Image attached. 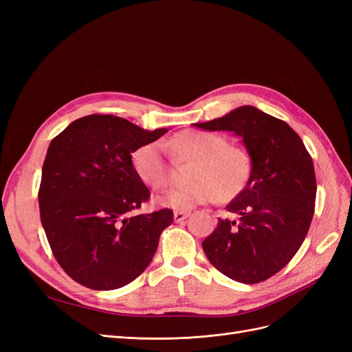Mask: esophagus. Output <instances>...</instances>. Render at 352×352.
I'll list each match as a JSON object with an SVG mask.
<instances>
[{
	"instance_id": "obj_1",
	"label": "esophagus",
	"mask_w": 352,
	"mask_h": 352,
	"mask_svg": "<svg viewBox=\"0 0 352 352\" xmlns=\"http://www.w3.org/2000/svg\"><path fill=\"white\" fill-rule=\"evenodd\" d=\"M189 214H190L189 211H180V210H177V211H175L173 219H175V221H182V220H185Z\"/></svg>"
}]
</instances>
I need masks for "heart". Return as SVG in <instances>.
Wrapping results in <instances>:
<instances>
[{
  "label": "heart",
  "mask_w": 352,
  "mask_h": 352,
  "mask_svg": "<svg viewBox=\"0 0 352 352\" xmlns=\"http://www.w3.org/2000/svg\"><path fill=\"white\" fill-rule=\"evenodd\" d=\"M166 150L177 160H192L186 172L189 184L158 195L157 204L173 210H189L214 199L228 201L247 185L251 158L245 148L228 144L212 132L186 129L160 144L151 141L135 148L131 164L145 185L163 189L170 182Z\"/></svg>",
  "instance_id": "obj_1"
}]
</instances>
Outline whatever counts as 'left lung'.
Segmentation results:
<instances>
[{"instance_id": "obj_1", "label": "left lung", "mask_w": 352, "mask_h": 352, "mask_svg": "<svg viewBox=\"0 0 352 352\" xmlns=\"http://www.w3.org/2000/svg\"><path fill=\"white\" fill-rule=\"evenodd\" d=\"M195 126L235 132L251 157L248 182L226 207L239 219H219L202 250L233 280H267L294 258L310 229L317 190L311 155L289 124L251 105Z\"/></svg>"}]
</instances>
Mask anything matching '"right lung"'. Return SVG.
<instances>
[{
  "instance_id": "add662e5",
  "label": "right lung",
  "mask_w": 352,
  "mask_h": 352,
  "mask_svg": "<svg viewBox=\"0 0 352 352\" xmlns=\"http://www.w3.org/2000/svg\"><path fill=\"white\" fill-rule=\"evenodd\" d=\"M113 114L70 123L51 141L38 190L39 214L52 254L73 280L111 291L151 263L173 211L132 214L150 190L131 164L135 148L163 136Z\"/></svg>"
}]
</instances>
